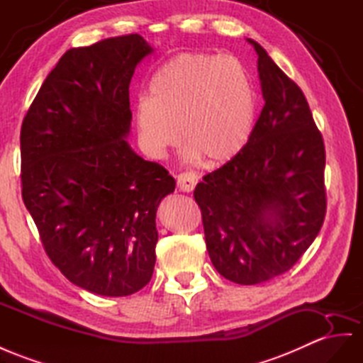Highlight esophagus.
Here are the masks:
<instances>
[{
    "mask_svg": "<svg viewBox=\"0 0 363 363\" xmlns=\"http://www.w3.org/2000/svg\"><path fill=\"white\" fill-rule=\"evenodd\" d=\"M196 184H198V176L194 173H181L178 176V189L181 191L190 193L194 190V187H196Z\"/></svg>",
    "mask_w": 363,
    "mask_h": 363,
    "instance_id": "esophagus-1",
    "label": "esophagus"
}]
</instances>
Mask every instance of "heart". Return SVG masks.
I'll return each instance as SVG.
<instances>
[{
  "instance_id": "1",
  "label": "heart",
  "mask_w": 363,
  "mask_h": 363,
  "mask_svg": "<svg viewBox=\"0 0 363 363\" xmlns=\"http://www.w3.org/2000/svg\"><path fill=\"white\" fill-rule=\"evenodd\" d=\"M148 91L136 101L133 121L138 143L152 160H162L181 135L190 161L224 165L252 138L255 93L236 58L179 53L156 70Z\"/></svg>"
}]
</instances>
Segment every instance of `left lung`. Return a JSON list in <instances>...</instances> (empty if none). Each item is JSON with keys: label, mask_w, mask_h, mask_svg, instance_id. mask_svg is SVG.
Segmentation results:
<instances>
[{"label": "left lung", "mask_w": 363, "mask_h": 363, "mask_svg": "<svg viewBox=\"0 0 363 363\" xmlns=\"http://www.w3.org/2000/svg\"><path fill=\"white\" fill-rule=\"evenodd\" d=\"M257 53L265 106L248 144L194 189L208 256L219 274L256 285L299 261L323 224L325 147L302 90Z\"/></svg>", "instance_id": "obj_1"}]
</instances>
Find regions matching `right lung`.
Instances as JSON below:
<instances>
[{
	"label": "right lung",
	"mask_w": 363,
	"mask_h": 363,
	"mask_svg": "<svg viewBox=\"0 0 363 363\" xmlns=\"http://www.w3.org/2000/svg\"><path fill=\"white\" fill-rule=\"evenodd\" d=\"M155 50L124 35L62 55L21 127L23 201L45 253L72 284L121 297L150 282L156 211L174 191L130 147L128 86Z\"/></svg>",
	"instance_id": "right-lung-1"
}]
</instances>
